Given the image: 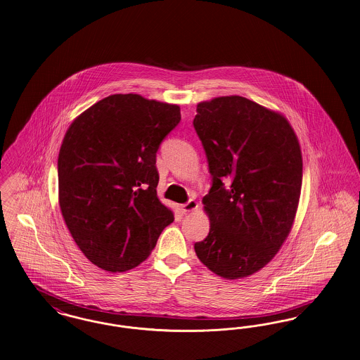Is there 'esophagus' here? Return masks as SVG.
Masks as SVG:
<instances>
[{
  "mask_svg": "<svg viewBox=\"0 0 360 360\" xmlns=\"http://www.w3.org/2000/svg\"><path fill=\"white\" fill-rule=\"evenodd\" d=\"M198 207H199L198 202H196V200H193V199H191V200H188L187 203L181 205V206H180V210H181L184 214H187V212H191V211H193V210H196Z\"/></svg>",
  "mask_w": 360,
  "mask_h": 360,
  "instance_id": "1",
  "label": "esophagus"
}]
</instances>
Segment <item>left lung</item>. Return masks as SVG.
I'll list each match as a JSON object with an SVG mask.
<instances>
[{"mask_svg":"<svg viewBox=\"0 0 360 360\" xmlns=\"http://www.w3.org/2000/svg\"><path fill=\"white\" fill-rule=\"evenodd\" d=\"M196 112L212 186L202 200L210 231L195 252L218 276L246 278L275 257L292 227L301 146L283 115L241 96L202 101Z\"/></svg>","mask_w":360,"mask_h":360,"instance_id":"8db88e82","label":"left lung"}]
</instances>
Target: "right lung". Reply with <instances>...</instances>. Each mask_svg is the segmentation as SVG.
Instances as JSON below:
<instances>
[{"instance_id":"add662e5","label":"right lung","mask_w":360,"mask_h":360,"mask_svg":"<svg viewBox=\"0 0 360 360\" xmlns=\"http://www.w3.org/2000/svg\"><path fill=\"white\" fill-rule=\"evenodd\" d=\"M181 119L176 104L111 95L77 116L58 155L65 224L86 259L124 272L149 257L174 219L157 196L155 153Z\"/></svg>"}]
</instances>
